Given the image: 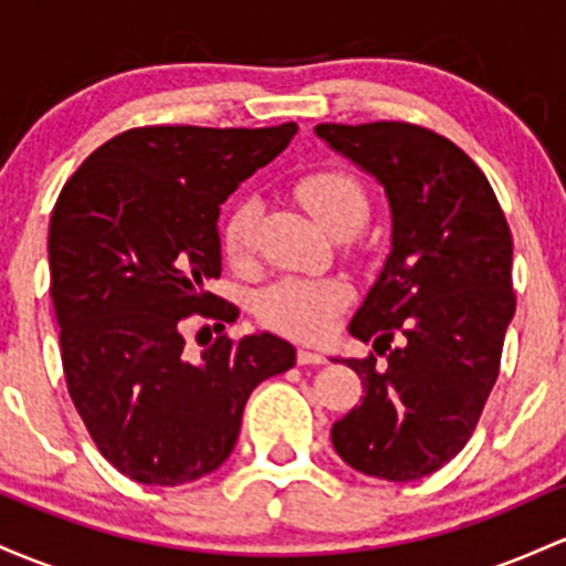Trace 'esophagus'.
<instances>
[{"label": "esophagus", "instance_id": "obj_1", "mask_svg": "<svg viewBox=\"0 0 566 566\" xmlns=\"http://www.w3.org/2000/svg\"><path fill=\"white\" fill-rule=\"evenodd\" d=\"M296 364H300V366H323V364H326V355L317 353V350H310V347H300V350H296Z\"/></svg>", "mask_w": 566, "mask_h": 566}]
</instances>
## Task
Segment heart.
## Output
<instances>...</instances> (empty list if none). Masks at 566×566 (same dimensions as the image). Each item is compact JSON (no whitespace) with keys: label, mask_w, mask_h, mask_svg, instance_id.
<instances>
[{"label":"heart","mask_w":566,"mask_h":566,"mask_svg":"<svg viewBox=\"0 0 566 566\" xmlns=\"http://www.w3.org/2000/svg\"><path fill=\"white\" fill-rule=\"evenodd\" d=\"M294 192L304 211L334 238H350L366 221L368 198L360 181L347 170H315L296 181ZM256 221L259 206L253 200H240L227 213L221 245L234 264L249 262L253 256ZM347 302H350V289L334 277H281L259 294L256 310L266 326L277 332L317 339L332 332Z\"/></svg>","instance_id":"heart-1"}]
</instances>
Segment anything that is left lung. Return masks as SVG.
Returning a JSON list of instances; mask_svg holds the SVG:
<instances>
[{
	"instance_id": "obj_1",
	"label": "left lung",
	"mask_w": 566,
	"mask_h": 566,
	"mask_svg": "<svg viewBox=\"0 0 566 566\" xmlns=\"http://www.w3.org/2000/svg\"><path fill=\"white\" fill-rule=\"evenodd\" d=\"M315 133L382 184L390 208V253L350 321L387 364L339 358L366 396L334 422L332 443L371 479H422L465 447L500 374L516 313L511 230L479 165L433 130L323 123Z\"/></svg>"
}]
</instances>
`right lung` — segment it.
Returning <instances> with one entry per match:
<instances>
[{
    "mask_svg": "<svg viewBox=\"0 0 566 566\" xmlns=\"http://www.w3.org/2000/svg\"><path fill=\"white\" fill-rule=\"evenodd\" d=\"M277 128L155 125L114 136L80 165L50 219V300L69 396L98 452L138 484L213 473L238 441L253 387L296 364L262 332L187 353L184 317L224 328L219 213L240 181L296 136Z\"/></svg>",
    "mask_w": 566,
    "mask_h": 566,
    "instance_id": "1",
    "label": "right lung"
}]
</instances>
